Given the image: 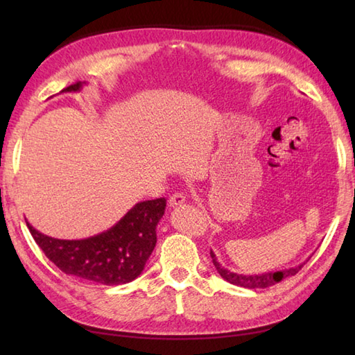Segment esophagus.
I'll use <instances>...</instances> for the list:
<instances>
[{
	"label": "esophagus",
	"instance_id": "obj_1",
	"mask_svg": "<svg viewBox=\"0 0 355 355\" xmlns=\"http://www.w3.org/2000/svg\"><path fill=\"white\" fill-rule=\"evenodd\" d=\"M184 201H186V197H184L183 193H173L172 197L169 198V206L171 207L182 206V205H184Z\"/></svg>",
	"mask_w": 355,
	"mask_h": 355
}]
</instances>
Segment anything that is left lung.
<instances>
[{"mask_svg": "<svg viewBox=\"0 0 355 355\" xmlns=\"http://www.w3.org/2000/svg\"><path fill=\"white\" fill-rule=\"evenodd\" d=\"M210 258H212L214 266L223 279H225V281L233 284V285L244 286V288H250V290L267 288V286L281 282L285 277L294 276L300 268L304 267V263H305V262H302V263H299V266H294V267L282 268L277 271L271 270V271H266V273H258V275H243V273H236V271H232V270H227L225 267H223L221 263L218 262L216 254L214 253V250H210Z\"/></svg>", "mask_w": 355, "mask_h": 355, "instance_id": "obj_1", "label": "left lung"}]
</instances>
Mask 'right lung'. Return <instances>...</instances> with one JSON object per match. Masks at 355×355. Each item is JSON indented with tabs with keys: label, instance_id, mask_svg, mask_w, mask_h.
<instances>
[{
	"label": "right lung",
	"instance_id": "1",
	"mask_svg": "<svg viewBox=\"0 0 355 355\" xmlns=\"http://www.w3.org/2000/svg\"><path fill=\"white\" fill-rule=\"evenodd\" d=\"M87 82H78L62 93L80 92ZM166 200H148L134 205L120 220L102 233L84 239H58L27 227L45 256L64 273L102 285H122L141 275L157 244V224Z\"/></svg>",
	"mask_w": 355,
	"mask_h": 355
}]
</instances>
